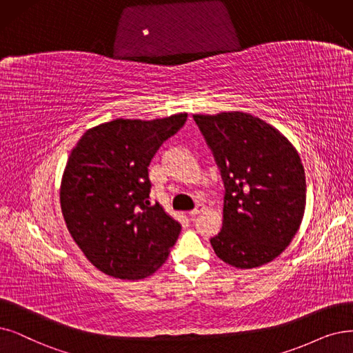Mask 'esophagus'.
I'll use <instances>...</instances> for the list:
<instances>
[{"label":"esophagus","mask_w":353,"mask_h":353,"mask_svg":"<svg viewBox=\"0 0 353 353\" xmlns=\"http://www.w3.org/2000/svg\"><path fill=\"white\" fill-rule=\"evenodd\" d=\"M204 210H205V205H204V204H199V205H196L194 210H191L188 214H190L191 217H195V216H199L200 213H203Z\"/></svg>","instance_id":"1"}]
</instances>
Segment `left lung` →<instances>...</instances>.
<instances>
[{
	"label": "left lung",
	"mask_w": 353,
	"mask_h": 353,
	"mask_svg": "<svg viewBox=\"0 0 353 353\" xmlns=\"http://www.w3.org/2000/svg\"><path fill=\"white\" fill-rule=\"evenodd\" d=\"M224 182L216 255L241 270L274 261L299 232L305 210L300 154L271 124L241 111L194 114Z\"/></svg>",
	"instance_id": "8db88e82"
}]
</instances>
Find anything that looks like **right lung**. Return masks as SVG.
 <instances>
[{
    "instance_id": "right-lung-1",
    "label": "right lung",
    "mask_w": 353,
    "mask_h": 353,
    "mask_svg": "<svg viewBox=\"0 0 353 353\" xmlns=\"http://www.w3.org/2000/svg\"><path fill=\"white\" fill-rule=\"evenodd\" d=\"M187 116L103 123L70 152L61 182L62 214L75 243L101 272L143 279L168 259L181 224L150 204L149 165Z\"/></svg>"
}]
</instances>
